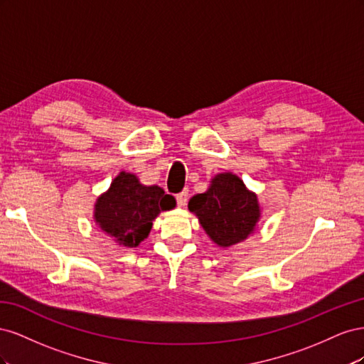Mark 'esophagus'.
I'll use <instances>...</instances> for the list:
<instances>
[{"label": "esophagus", "instance_id": "1", "mask_svg": "<svg viewBox=\"0 0 364 364\" xmlns=\"http://www.w3.org/2000/svg\"><path fill=\"white\" fill-rule=\"evenodd\" d=\"M176 202H178V206H185L186 202H188V191L183 190L182 193L176 194Z\"/></svg>", "mask_w": 364, "mask_h": 364}]
</instances>
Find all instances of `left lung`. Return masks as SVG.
Wrapping results in <instances>:
<instances>
[{"mask_svg": "<svg viewBox=\"0 0 364 364\" xmlns=\"http://www.w3.org/2000/svg\"><path fill=\"white\" fill-rule=\"evenodd\" d=\"M188 208L214 243L223 247L246 240L259 218L257 196L232 173L215 176L206 193L191 197Z\"/></svg>", "mask_w": 364, "mask_h": 364, "instance_id": "1", "label": "left lung"}]
</instances>
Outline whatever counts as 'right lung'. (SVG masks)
<instances>
[{
  "mask_svg": "<svg viewBox=\"0 0 364 364\" xmlns=\"http://www.w3.org/2000/svg\"><path fill=\"white\" fill-rule=\"evenodd\" d=\"M176 206L174 197L156 185H141L135 174L119 173L95 203V222L117 243L136 247L147 238L153 220Z\"/></svg>",
  "mask_w": 364,
  "mask_h": 364,
  "instance_id": "right-lung-1",
  "label": "right lung"
}]
</instances>
